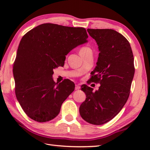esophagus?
<instances>
[{
  "instance_id": "1",
  "label": "esophagus",
  "mask_w": 150,
  "mask_h": 150,
  "mask_svg": "<svg viewBox=\"0 0 150 150\" xmlns=\"http://www.w3.org/2000/svg\"><path fill=\"white\" fill-rule=\"evenodd\" d=\"M80 86L79 85H76V86H75V90H80Z\"/></svg>"
}]
</instances>
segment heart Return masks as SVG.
I'll use <instances>...</instances> for the list:
<instances>
[{
	"instance_id": "b5f03b06",
	"label": "heart",
	"mask_w": 150,
	"mask_h": 150,
	"mask_svg": "<svg viewBox=\"0 0 150 150\" xmlns=\"http://www.w3.org/2000/svg\"><path fill=\"white\" fill-rule=\"evenodd\" d=\"M88 52H91V49L88 47H82L80 50V54L86 53Z\"/></svg>"
}]
</instances>
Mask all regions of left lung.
Instances as JSON below:
<instances>
[{
    "mask_svg": "<svg viewBox=\"0 0 150 150\" xmlns=\"http://www.w3.org/2000/svg\"><path fill=\"white\" fill-rule=\"evenodd\" d=\"M87 31L99 51L90 81L101 85L96 91L87 85L82 86L86 98L80 107V114L86 122L101 125L113 119L128 100L135 72L134 57L129 42L117 31Z\"/></svg>",
    "mask_w": 150,
    "mask_h": 150,
    "instance_id": "left-lung-1",
    "label": "left lung"
}]
</instances>
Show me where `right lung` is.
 I'll return each mask as SVG.
<instances>
[{
  "label": "right lung",
  "mask_w": 150,
  "mask_h": 150,
  "mask_svg": "<svg viewBox=\"0 0 150 150\" xmlns=\"http://www.w3.org/2000/svg\"><path fill=\"white\" fill-rule=\"evenodd\" d=\"M83 28L43 23L23 36L13 66L15 93L23 111L37 122L49 121L75 85L70 80L57 83L53 69L63 66L71 50L88 42Z\"/></svg>",
  "instance_id": "add662e5"
}]
</instances>
